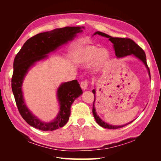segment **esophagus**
Segmentation results:
<instances>
[{"instance_id":"34e87169","label":"esophagus","mask_w":161,"mask_h":161,"mask_svg":"<svg viewBox=\"0 0 161 161\" xmlns=\"http://www.w3.org/2000/svg\"><path fill=\"white\" fill-rule=\"evenodd\" d=\"M89 81L87 80L81 82L80 86H81L82 89H83V90L86 89L87 87H88V86H89Z\"/></svg>"}]
</instances>
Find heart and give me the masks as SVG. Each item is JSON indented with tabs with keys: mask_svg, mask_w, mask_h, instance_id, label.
I'll list each match as a JSON object with an SVG mask.
<instances>
[{
	"mask_svg": "<svg viewBox=\"0 0 161 161\" xmlns=\"http://www.w3.org/2000/svg\"><path fill=\"white\" fill-rule=\"evenodd\" d=\"M109 58V52L105 49H101L94 46H87L79 47L75 52V60L82 64L95 60L97 66L104 64Z\"/></svg>",
	"mask_w": 161,
	"mask_h": 161,
	"instance_id": "1",
	"label": "heart"
}]
</instances>
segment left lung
<instances>
[{
	"label": "left lung",
	"mask_w": 161,
	"mask_h": 161,
	"mask_svg": "<svg viewBox=\"0 0 161 161\" xmlns=\"http://www.w3.org/2000/svg\"><path fill=\"white\" fill-rule=\"evenodd\" d=\"M96 34H98V35H100L101 36L103 37H106L109 38V40L111 41L112 43H114V47L115 49V55L116 56H118V58H121V57H124L125 56H128V55H131V54H134L136 57H137L140 60H142L144 64H145V66H147V68L148 69V73L149 75L150 76V70L149 68L147 65V56H146L145 52L143 50V49L142 47H140L137 43H135L130 38H128V37H112L108 35V34H105L104 33L102 32H99V31H97L94 35H96ZM92 93L94 94V97L95 99L93 101V105H92V114L94 115V118L96 120V121L97 122L99 125H101V127L105 128H108V129H119L121 128H123L124 126L127 125L128 124H130L132 122H131L125 124L123 125H109L107 123L104 122L103 121H102L101 119H100L99 117L97 115L96 111H95V91L93 89L92 91Z\"/></svg>",
	"instance_id": "1"
}]
</instances>
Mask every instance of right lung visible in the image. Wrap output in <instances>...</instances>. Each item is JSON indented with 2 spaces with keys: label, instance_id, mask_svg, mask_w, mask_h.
I'll use <instances>...</instances> for the list:
<instances>
[{
  "label": "right lung",
  "instance_id": "right-lung-1",
  "mask_svg": "<svg viewBox=\"0 0 161 161\" xmlns=\"http://www.w3.org/2000/svg\"><path fill=\"white\" fill-rule=\"evenodd\" d=\"M80 31V27H65L38 33L26 41L14 58L12 91L19 113L32 127L42 131H53L63 127L69 121L72 103L82 93V91L76 80L62 84L57 93L60 105L59 114L54 121L44 123L33 115L27 108L21 91L23 78L35 62L46 58L47 53L72 40L76 34Z\"/></svg>",
  "mask_w": 161,
  "mask_h": 161
}]
</instances>
